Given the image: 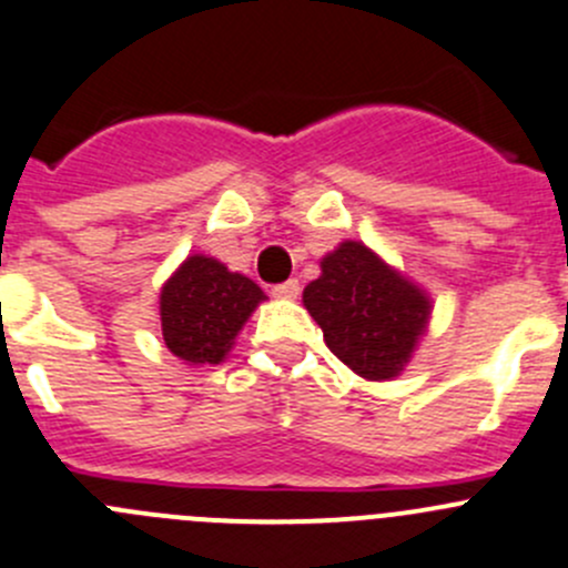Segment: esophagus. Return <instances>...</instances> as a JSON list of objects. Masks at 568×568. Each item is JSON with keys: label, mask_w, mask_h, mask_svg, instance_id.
<instances>
[{"label": "esophagus", "mask_w": 568, "mask_h": 568, "mask_svg": "<svg viewBox=\"0 0 568 568\" xmlns=\"http://www.w3.org/2000/svg\"><path fill=\"white\" fill-rule=\"evenodd\" d=\"M272 294L277 300H296L300 296V280H285V283L272 285Z\"/></svg>", "instance_id": "34e87169"}]
</instances>
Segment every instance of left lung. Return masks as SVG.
Masks as SVG:
<instances>
[{
    "label": "left lung",
    "instance_id": "1",
    "mask_svg": "<svg viewBox=\"0 0 568 568\" xmlns=\"http://www.w3.org/2000/svg\"><path fill=\"white\" fill-rule=\"evenodd\" d=\"M302 302L329 352L366 379L396 377L430 316V300L357 241L324 257Z\"/></svg>",
    "mask_w": 568,
    "mask_h": 568
}]
</instances>
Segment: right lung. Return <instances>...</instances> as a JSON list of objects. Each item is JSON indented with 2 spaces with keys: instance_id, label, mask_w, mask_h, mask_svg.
<instances>
[{
  "instance_id": "add662e5",
  "label": "right lung",
  "mask_w": 568,
  "mask_h": 568,
  "mask_svg": "<svg viewBox=\"0 0 568 568\" xmlns=\"http://www.w3.org/2000/svg\"><path fill=\"white\" fill-rule=\"evenodd\" d=\"M261 300L263 291L244 274L227 272L213 257H189L163 285V341L189 363H222Z\"/></svg>"
}]
</instances>
